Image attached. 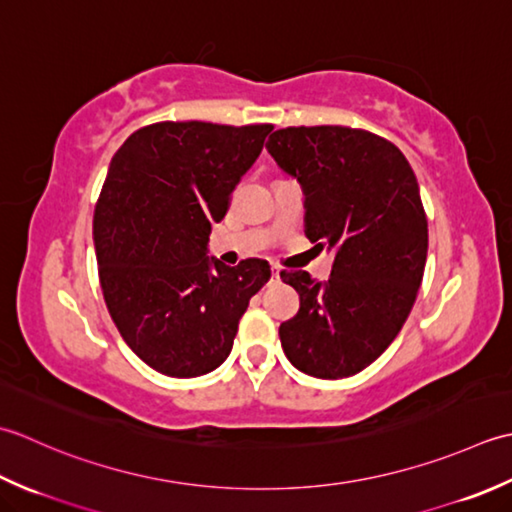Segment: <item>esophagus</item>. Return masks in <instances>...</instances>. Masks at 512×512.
Listing matches in <instances>:
<instances>
[{
  "instance_id": "obj_1",
  "label": "esophagus",
  "mask_w": 512,
  "mask_h": 512,
  "mask_svg": "<svg viewBox=\"0 0 512 512\" xmlns=\"http://www.w3.org/2000/svg\"><path fill=\"white\" fill-rule=\"evenodd\" d=\"M280 280V271L276 267H271V283H278Z\"/></svg>"
}]
</instances>
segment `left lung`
<instances>
[{
  "mask_svg": "<svg viewBox=\"0 0 512 512\" xmlns=\"http://www.w3.org/2000/svg\"><path fill=\"white\" fill-rule=\"evenodd\" d=\"M267 152L305 196V234L333 252L327 280L280 278L300 296L278 329L294 367L322 380L360 373L398 336L422 283L429 223L404 154L371 132L276 130Z\"/></svg>",
  "mask_w": 512,
  "mask_h": 512,
  "instance_id": "obj_1",
  "label": "left lung"
}]
</instances>
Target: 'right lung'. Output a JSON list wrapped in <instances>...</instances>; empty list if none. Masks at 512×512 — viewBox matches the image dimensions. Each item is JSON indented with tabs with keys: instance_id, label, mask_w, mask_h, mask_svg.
Instances as JSON below:
<instances>
[{
	"instance_id": "right-lung-1",
	"label": "right lung",
	"mask_w": 512,
	"mask_h": 512,
	"mask_svg": "<svg viewBox=\"0 0 512 512\" xmlns=\"http://www.w3.org/2000/svg\"><path fill=\"white\" fill-rule=\"evenodd\" d=\"M271 125L165 121L112 156L92 238L110 316L125 344L170 378H196L229 356L271 269L207 256L212 223L263 150Z\"/></svg>"
}]
</instances>
